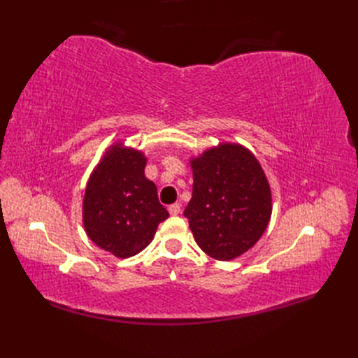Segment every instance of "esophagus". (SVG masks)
Returning a JSON list of instances; mask_svg holds the SVG:
<instances>
[{
    "label": "esophagus",
    "instance_id": "34e87169",
    "mask_svg": "<svg viewBox=\"0 0 358 358\" xmlns=\"http://www.w3.org/2000/svg\"><path fill=\"white\" fill-rule=\"evenodd\" d=\"M169 212H170V215H179L180 213V204L179 203L170 204L169 206Z\"/></svg>",
    "mask_w": 358,
    "mask_h": 358
}]
</instances>
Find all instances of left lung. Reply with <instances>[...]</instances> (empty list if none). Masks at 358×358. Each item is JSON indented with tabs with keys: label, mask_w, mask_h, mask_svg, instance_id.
I'll list each match as a JSON object with an SVG mask.
<instances>
[{
	"label": "left lung",
	"mask_w": 358,
	"mask_h": 358,
	"mask_svg": "<svg viewBox=\"0 0 358 358\" xmlns=\"http://www.w3.org/2000/svg\"><path fill=\"white\" fill-rule=\"evenodd\" d=\"M192 197L183 215L201 251L229 262L249 251L272 216V191L251 150L220 143L191 159Z\"/></svg>",
	"instance_id": "8db88e82"
}]
</instances>
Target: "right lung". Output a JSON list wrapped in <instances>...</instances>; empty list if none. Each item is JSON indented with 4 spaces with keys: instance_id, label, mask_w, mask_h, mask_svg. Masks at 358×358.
<instances>
[{
    "instance_id": "1",
    "label": "right lung",
    "mask_w": 358,
    "mask_h": 358,
    "mask_svg": "<svg viewBox=\"0 0 358 358\" xmlns=\"http://www.w3.org/2000/svg\"><path fill=\"white\" fill-rule=\"evenodd\" d=\"M142 150L121 142L106 150L91 173L83 197V225L90 239L117 258L138 254L169 218L157 187L145 176Z\"/></svg>"
}]
</instances>
